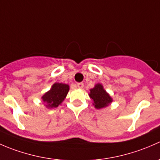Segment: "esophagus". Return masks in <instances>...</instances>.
Masks as SVG:
<instances>
[{"instance_id": "34e87169", "label": "esophagus", "mask_w": 160, "mask_h": 160, "mask_svg": "<svg viewBox=\"0 0 160 160\" xmlns=\"http://www.w3.org/2000/svg\"><path fill=\"white\" fill-rule=\"evenodd\" d=\"M77 87L79 88H83V83H77Z\"/></svg>"}]
</instances>
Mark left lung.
Wrapping results in <instances>:
<instances>
[{
  "label": "left lung",
  "mask_w": 160,
  "mask_h": 160,
  "mask_svg": "<svg viewBox=\"0 0 160 160\" xmlns=\"http://www.w3.org/2000/svg\"><path fill=\"white\" fill-rule=\"evenodd\" d=\"M90 98L93 101V105L97 109L105 108L112 101L108 93L104 90L103 86L100 83L95 85L93 89L90 90Z\"/></svg>",
  "instance_id": "left-lung-1"
}]
</instances>
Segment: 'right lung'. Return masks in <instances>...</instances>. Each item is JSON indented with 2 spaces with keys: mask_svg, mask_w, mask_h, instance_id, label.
Returning <instances> with one entry per match:
<instances>
[{
  "mask_svg": "<svg viewBox=\"0 0 160 160\" xmlns=\"http://www.w3.org/2000/svg\"><path fill=\"white\" fill-rule=\"evenodd\" d=\"M69 86L64 83H56L51 90L42 96V100L48 108H56L63 101L69 91Z\"/></svg>",
  "mask_w": 160,
  "mask_h": 160,
  "instance_id": "1",
  "label": "right lung"
}]
</instances>
